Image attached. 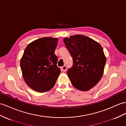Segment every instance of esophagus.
Here are the masks:
<instances>
[{"instance_id":"34e87169","label":"esophagus","mask_w":126,"mask_h":126,"mask_svg":"<svg viewBox=\"0 0 126 126\" xmlns=\"http://www.w3.org/2000/svg\"><path fill=\"white\" fill-rule=\"evenodd\" d=\"M66 69H67V67H66V66H65V65L61 67V70H62L63 71L65 72L66 70Z\"/></svg>"}]
</instances>
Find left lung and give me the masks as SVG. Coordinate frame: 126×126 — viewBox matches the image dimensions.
I'll list each match as a JSON object with an SVG mask.
<instances>
[{"label":"left lung","mask_w":126,"mask_h":126,"mask_svg":"<svg viewBox=\"0 0 126 126\" xmlns=\"http://www.w3.org/2000/svg\"><path fill=\"white\" fill-rule=\"evenodd\" d=\"M73 58V65L67 74L72 85L81 91H88L100 80L106 59L99 43L88 37L76 35L63 39Z\"/></svg>","instance_id":"8db88e82"}]
</instances>
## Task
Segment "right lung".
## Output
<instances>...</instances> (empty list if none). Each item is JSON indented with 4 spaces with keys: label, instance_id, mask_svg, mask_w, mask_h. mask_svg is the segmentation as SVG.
Masks as SVG:
<instances>
[{
    "label": "right lung",
    "instance_id": "add662e5",
    "mask_svg": "<svg viewBox=\"0 0 126 126\" xmlns=\"http://www.w3.org/2000/svg\"><path fill=\"white\" fill-rule=\"evenodd\" d=\"M58 39L43 37L30 43L20 61L22 76L32 90L44 93L51 90L61 73L54 54Z\"/></svg>",
    "mask_w": 126,
    "mask_h": 126
}]
</instances>
